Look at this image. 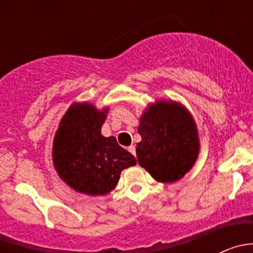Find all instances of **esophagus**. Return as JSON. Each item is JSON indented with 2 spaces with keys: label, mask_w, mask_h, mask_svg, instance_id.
<instances>
[{
  "label": "esophagus",
  "mask_w": 253,
  "mask_h": 253,
  "mask_svg": "<svg viewBox=\"0 0 253 253\" xmlns=\"http://www.w3.org/2000/svg\"><path fill=\"white\" fill-rule=\"evenodd\" d=\"M128 152L131 153L132 155H136V147H134V145H129V147H128Z\"/></svg>",
  "instance_id": "1"
}]
</instances>
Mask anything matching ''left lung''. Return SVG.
I'll return each instance as SVG.
<instances>
[{"label":"left lung","mask_w":253,"mask_h":253,"mask_svg":"<svg viewBox=\"0 0 253 253\" xmlns=\"http://www.w3.org/2000/svg\"><path fill=\"white\" fill-rule=\"evenodd\" d=\"M138 164L158 182L174 183L187 174L200 155L197 125L186 106L174 100L149 104L139 117Z\"/></svg>","instance_id":"obj_1"}]
</instances>
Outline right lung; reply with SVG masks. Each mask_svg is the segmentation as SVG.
I'll use <instances>...</instances> for the list:
<instances>
[{
  "instance_id": "right-lung-1",
  "label": "right lung",
  "mask_w": 253,
  "mask_h": 253,
  "mask_svg": "<svg viewBox=\"0 0 253 253\" xmlns=\"http://www.w3.org/2000/svg\"><path fill=\"white\" fill-rule=\"evenodd\" d=\"M109 108L88 101L73 103L58 124L52 143V163L58 177L76 192L105 196L116 187L122 170L137 164L114 136L101 126Z\"/></svg>"
}]
</instances>
